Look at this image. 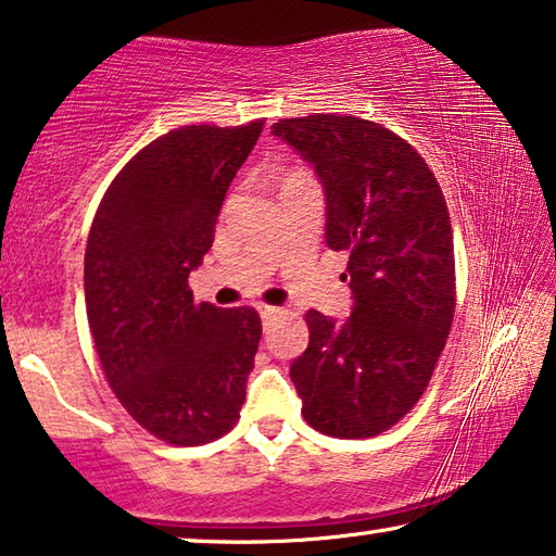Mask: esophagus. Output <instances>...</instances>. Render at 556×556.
<instances>
[{
    "instance_id": "esophagus-1",
    "label": "esophagus",
    "mask_w": 556,
    "mask_h": 556,
    "mask_svg": "<svg viewBox=\"0 0 556 556\" xmlns=\"http://www.w3.org/2000/svg\"><path fill=\"white\" fill-rule=\"evenodd\" d=\"M279 314H281L279 306H267V304H262V306H260V316H262L264 321H271V319H277Z\"/></svg>"
}]
</instances>
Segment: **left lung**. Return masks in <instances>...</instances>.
I'll return each instance as SVG.
<instances>
[{"mask_svg":"<svg viewBox=\"0 0 556 556\" xmlns=\"http://www.w3.org/2000/svg\"><path fill=\"white\" fill-rule=\"evenodd\" d=\"M271 134L319 175L326 244L349 252L346 321L306 312L309 346L289 376L304 420L333 438L395 426L426 391L455 314L443 190L416 148L356 116L285 118Z\"/></svg>","mask_w":556,"mask_h":556,"instance_id":"obj_1","label":"left lung"}]
</instances>
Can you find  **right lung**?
<instances>
[{"label": "right lung", "mask_w": 556, "mask_h": 556, "mask_svg": "<svg viewBox=\"0 0 556 556\" xmlns=\"http://www.w3.org/2000/svg\"><path fill=\"white\" fill-rule=\"evenodd\" d=\"M262 126H182L153 140L105 190L88 232L86 314L103 374L165 443H210L240 418L260 314L195 304L188 277Z\"/></svg>", "instance_id": "right-lung-1"}]
</instances>
